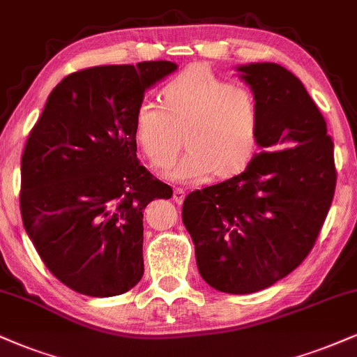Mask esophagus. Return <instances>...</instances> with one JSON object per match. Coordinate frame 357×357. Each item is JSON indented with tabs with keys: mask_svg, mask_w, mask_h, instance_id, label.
I'll return each instance as SVG.
<instances>
[{
	"mask_svg": "<svg viewBox=\"0 0 357 357\" xmlns=\"http://www.w3.org/2000/svg\"><path fill=\"white\" fill-rule=\"evenodd\" d=\"M184 196H186V191L181 190V188H174L173 191V199L176 201L178 204H181L184 201Z\"/></svg>",
	"mask_w": 357,
	"mask_h": 357,
	"instance_id": "34e87169",
	"label": "esophagus"
}]
</instances>
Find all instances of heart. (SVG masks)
<instances>
[{"mask_svg":"<svg viewBox=\"0 0 357 357\" xmlns=\"http://www.w3.org/2000/svg\"><path fill=\"white\" fill-rule=\"evenodd\" d=\"M259 126L255 93L191 66L162 88V105L146 100L135 114V135L158 169L174 165L183 143L190 148L169 176L199 181L213 171L231 176L251 160Z\"/></svg>","mask_w":357,"mask_h":357,"instance_id":"1","label":"heart"}]
</instances>
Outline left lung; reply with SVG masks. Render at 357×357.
<instances>
[{
  "instance_id": "1",
  "label": "left lung",
  "mask_w": 357,
  "mask_h": 357,
  "mask_svg": "<svg viewBox=\"0 0 357 357\" xmlns=\"http://www.w3.org/2000/svg\"><path fill=\"white\" fill-rule=\"evenodd\" d=\"M259 105L256 143L241 174L192 191L183 222L199 274L214 289L249 294L306 259L336 190L334 144L306 88L276 63L239 66Z\"/></svg>"
}]
</instances>
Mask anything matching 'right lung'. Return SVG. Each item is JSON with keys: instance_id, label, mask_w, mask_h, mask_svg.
<instances>
[{"instance_id": "add662e5", "label": "right lung", "mask_w": 357, "mask_h": 357, "mask_svg": "<svg viewBox=\"0 0 357 357\" xmlns=\"http://www.w3.org/2000/svg\"><path fill=\"white\" fill-rule=\"evenodd\" d=\"M171 61L94 66L51 91L21 158L24 229L51 274L109 298L143 278V213L173 190L136 158L135 114Z\"/></svg>"}]
</instances>
